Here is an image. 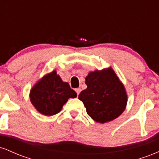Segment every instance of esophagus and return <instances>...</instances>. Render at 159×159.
I'll list each match as a JSON object with an SVG mask.
<instances>
[{"label":"esophagus","mask_w":159,"mask_h":159,"mask_svg":"<svg viewBox=\"0 0 159 159\" xmlns=\"http://www.w3.org/2000/svg\"><path fill=\"white\" fill-rule=\"evenodd\" d=\"M81 88H77V89H75V92H76V93H77V95L78 96V95H79V93H81Z\"/></svg>","instance_id":"34e87169"}]
</instances>
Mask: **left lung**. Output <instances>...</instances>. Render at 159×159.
<instances>
[{"instance_id": "obj_1", "label": "left lung", "mask_w": 159, "mask_h": 159, "mask_svg": "<svg viewBox=\"0 0 159 159\" xmlns=\"http://www.w3.org/2000/svg\"><path fill=\"white\" fill-rule=\"evenodd\" d=\"M85 80L87 87L81 91L78 98L93 120L105 123L123 112L127 103L126 93L112 69L91 72Z\"/></svg>"}]
</instances>
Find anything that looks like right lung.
Wrapping results in <instances>:
<instances>
[{
  "label": "right lung",
  "mask_w": 159,
  "mask_h": 159,
  "mask_svg": "<svg viewBox=\"0 0 159 159\" xmlns=\"http://www.w3.org/2000/svg\"><path fill=\"white\" fill-rule=\"evenodd\" d=\"M77 93L63 82L56 71L45 75L30 91V101L36 109L45 116H52L61 111L69 98H75Z\"/></svg>",
  "instance_id": "obj_1"
}]
</instances>
